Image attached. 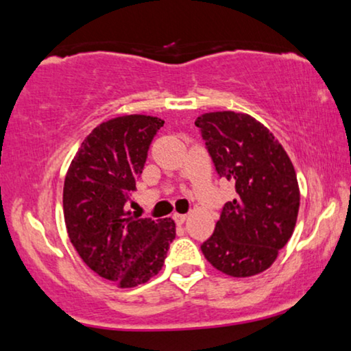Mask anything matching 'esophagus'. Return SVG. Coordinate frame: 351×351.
Here are the masks:
<instances>
[{
    "label": "esophagus",
    "mask_w": 351,
    "mask_h": 351,
    "mask_svg": "<svg viewBox=\"0 0 351 351\" xmlns=\"http://www.w3.org/2000/svg\"><path fill=\"white\" fill-rule=\"evenodd\" d=\"M173 219H175V223H176L178 226H181V224L186 223L187 216H186V215H178V213H175V215H173Z\"/></svg>",
    "instance_id": "esophagus-1"
}]
</instances>
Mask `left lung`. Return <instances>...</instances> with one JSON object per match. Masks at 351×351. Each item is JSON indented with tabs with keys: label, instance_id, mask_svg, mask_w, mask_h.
I'll return each instance as SVG.
<instances>
[{
	"label": "left lung",
	"instance_id": "left-lung-1",
	"mask_svg": "<svg viewBox=\"0 0 351 351\" xmlns=\"http://www.w3.org/2000/svg\"><path fill=\"white\" fill-rule=\"evenodd\" d=\"M195 125L218 175L237 191L202 253L226 275H258L275 263L298 221L300 192L293 162L269 128L250 114L205 112Z\"/></svg>",
	"mask_w": 351,
	"mask_h": 351
}]
</instances>
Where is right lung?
Masks as SVG:
<instances>
[{"label": "right lung", "instance_id": "right-lung-1", "mask_svg": "<svg viewBox=\"0 0 351 351\" xmlns=\"http://www.w3.org/2000/svg\"><path fill=\"white\" fill-rule=\"evenodd\" d=\"M159 117H114L86 136L65 176L63 215L73 246L101 278L133 288L159 274L175 221L138 218L125 204L143 173Z\"/></svg>", "mask_w": 351, "mask_h": 351}]
</instances>
